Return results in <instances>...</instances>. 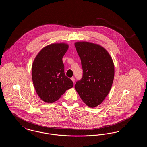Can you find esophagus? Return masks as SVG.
I'll return each instance as SVG.
<instances>
[{
	"label": "esophagus",
	"instance_id": "34e87169",
	"mask_svg": "<svg viewBox=\"0 0 147 147\" xmlns=\"http://www.w3.org/2000/svg\"><path fill=\"white\" fill-rule=\"evenodd\" d=\"M71 80L73 81V83H74V82H75V78H74V77L71 78Z\"/></svg>",
	"mask_w": 147,
	"mask_h": 147
}]
</instances>
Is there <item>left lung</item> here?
Here are the masks:
<instances>
[{
	"mask_svg": "<svg viewBox=\"0 0 147 147\" xmlns=\"http://www.w3.org/2000/svg\"><path fill=\"white\" fill-rule=\"evenodd\" d=\"M83 71L75 89L86 105L95 107L102 102L112 86L114 65L106 49L87 42L75 43Z\"/></svg>",
	"mask_w": 147,
	"mask_h": 147,
	"instance_id": "8db88e82",
	"label": "left lung"
}]
</instances>
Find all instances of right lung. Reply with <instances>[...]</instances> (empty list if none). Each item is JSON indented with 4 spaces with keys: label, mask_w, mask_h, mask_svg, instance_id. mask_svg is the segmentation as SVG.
<instances>
[{
    "label": "right lung",
    "mask_w": 147,
    "mask_h": 147,
    "mask_svg": "<svg viewBox=\"0 0 147 147\" xmlns=\"http://www.w3.org/2000/svg\"><path fill=\"white\" fill-rule=\"evenodd\" d=\"M68 49L65 43H55L46 46L35 58L32 67V78L35 90L43 101L52 103L73 83L64 73L62 58Z\"/></svg>",
    "instance_id": "add662e5"
}]
</instances>
